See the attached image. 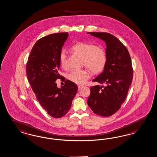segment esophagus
Here are the masks:
<instances>
[{
  "instance_id": "34e87169",
  "label": "esophagus",
  "mask_w": 157,
  "mask_h": 157,
  "mask_svg": "<svg viewBox=\"0 0 157 157\" xmlns=\"http://www.w3.org/2000/svg\"><path fill=\"white\" fill-rule=\"evenodd\" d=\"M78 90H80L83 87V86H82V85H79V86H78Z\"/></svg>"
}]
</instances>
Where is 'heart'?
<instances>
[{"instance_id": "b5f03b06", "label": "heart", "mask_w": 157, "mask_h": 157, "mask_svg": "<svg viewBox=\"0 0 157 157\" xmlns=\"http://www.w3.org/2000/svg\"><path fill=\"white\" fill-rule=\"evenodd\" d=\"M71 50L82 57V63L94 74L102 72L107 64V54L104 49L90 43L79 42L74 44ZM59 63L62 67H66V54L62 50L59 54ZM90 76V72L86 69L72 70L67 75V78L76 84L85 83Z\"/></svg>"}]
</instances>
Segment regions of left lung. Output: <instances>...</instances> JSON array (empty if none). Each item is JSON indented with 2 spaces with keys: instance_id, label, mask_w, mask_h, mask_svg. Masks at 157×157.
Here are the masks:
<instances>
[{
  "instance_id": "1",
  "label": "left lung",
  "mask_w": 157,
  "mask_h": 157,
  "mask_svg": "<svg viewBox=\"0 0 157 157\" xmlns=\"http://www.w3.org/2000/svg\"><path fill=\"white\" fill-rule=\"evenodd\" d=\"M103 40L106 45L107 64L103 72L93 79L102 86L90 87L87 101L94 114L109 117L124 102L133 79L129 52L119 39L107 33H87Z\"/></svg>"
}]
</instances>
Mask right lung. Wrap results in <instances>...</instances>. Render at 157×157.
<instances>
[{
    "label": "right lung",
    "mask_w": 157,
    "mask_h": 157,
    "mask_svg": "<svg viewBox=\"0 0 157 157\" xmlns=\"http://www.w3.org/2000/svg\"><path fill=\"white\" fill-rule=\"evenodd\" d=\"M68 36V33H56L40 39L33 46L27 64L28 81L40 104L52 117L59 118L71 107L78 87L67 80L59 88V54Z\"/></svg>",
    "instance_id": "right-lung-1"
}]
</instances>
